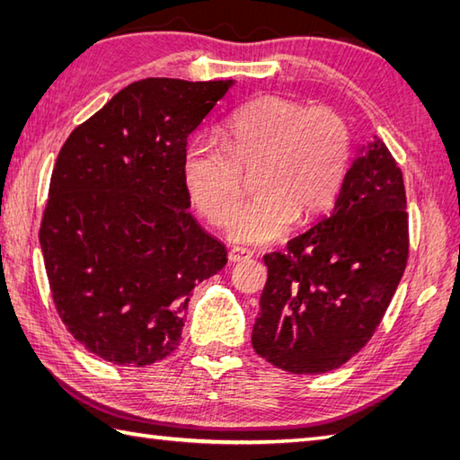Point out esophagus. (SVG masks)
<instances>
[{
  "instance_id": "obj_1",
  "label": "esophagus",
  "mask_w": 460,
  "mask_h": 460,
  "mask_svg": "<svg viewBox=\"0 0 460 460\" xmlns=\"http://www.w3.org/2000/svg\"><path fill=\"white\" fill-rule=\"evenodd\" d=\"M252 257V251L245 249V247H231L229 249V261L231 262H241V261H247Z\"/></svg>"
}]
</instances>
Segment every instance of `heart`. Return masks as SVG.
Masks as SVG:
<instances>
[{"label":"heart","mask_w":460,"mask_h":460,"mask_svg":"<svg viewBox=\"0 0 460 460\" xmlns=\"http://www.w3.org/2000/svg\"><path fill=\"white\" fill-rule=\"evenodd\" d=\"M349 148V128L334 109L267 94L229 116L223 142L191 140L181 180L205 221L225 227L244 187L242 173L252 171L258 193L232 212L229 235L241 243H270L295 219L308 223L330 208Z\"/></svg>","instance_id":"heart-1"}]
</instances>
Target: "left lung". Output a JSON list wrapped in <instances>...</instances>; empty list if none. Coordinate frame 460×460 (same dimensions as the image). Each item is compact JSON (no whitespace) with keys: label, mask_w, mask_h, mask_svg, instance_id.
<instances>
[{"label":"left lung","mask_w":460,"mask_h":460,"mask_svg":"<svg viewBox=\"0 0 460 460\" xmlns=\"http://www.w3.org/2000/svg\"><path fill=\"white\" fill-rule=\"evenodd\" d=\"M403 173L377 136L351 162L334 209L265 255L257 354L290 374H324L364 348L409 257Z\"/></svg>","instance_id":"obj_1"}]
</instances>
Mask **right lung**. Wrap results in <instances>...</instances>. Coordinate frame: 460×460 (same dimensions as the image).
<instances>
[{
    "label": "right lung",
    "mask_w": 460,
    "mask_h": 460,
    "mask_svg": "<svg viewBox=\"0 0 460 460\" xmlns=\"http://www.w3.org/2000/svg\"><path fill=\"white\" fill-rule=\"evenodd\" d=\"M231 86L132 83L58 152L39 243L58 316L91 354L134 367L170 356L190 292L227 262L188 211L181 160Z\"/></svg>",
    "instance_id": "right-lung-1"
}]
</instances>
